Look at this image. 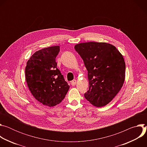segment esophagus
<instances>
[{"label":"esophagus","instance_id":"34e87169","mask_svg":"<svg viewBox=\"0 0 147 147\" xmlns=\"http://www.w3.org/2000/svg\"><path fill=\"white\" fill-rule=\"evenodd\" d=\"M76 82H77L76 80H73L71 81V86H76Z\"/></svg>","mask_w":147,"mask_h":147}]
</instances>
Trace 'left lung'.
<instances>
[{"label":"left lung","instance_id":"left-lung-1","mask_svg":"<svg viewBox=\"0 0 147 147\" xmlns=\"http://www.w3.org/2000/svg\"><path fill=\"white\" fill-rule=\"evenodd\" d=\"M74 49L88 71L89 90L84 97L94 107L107 105L124 82L125 65L123 55L115 46L107 42L80 43Z\"/></svg>","mask_w":147,"mask_h":147}]
</instances>
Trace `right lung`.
I'll return each mask as SVG.
<instances>
[{"label": "right lung", "mask_w": 147, "mask_h": 147, "mask_svg": "<svg viewBox=\"0 0 147 147\" xmlns=\"http://www.w3.org/2000/svg\"><path fill=\"white\" fill-rule=\"evenodd\" d=\"M59 51V46H53L35 52L27 61L25 69L27 86L32 95L49 107L60 103L70 88L57 68L56 57Z\"/></svg>", "instance_id": "1"}]
</instances>
